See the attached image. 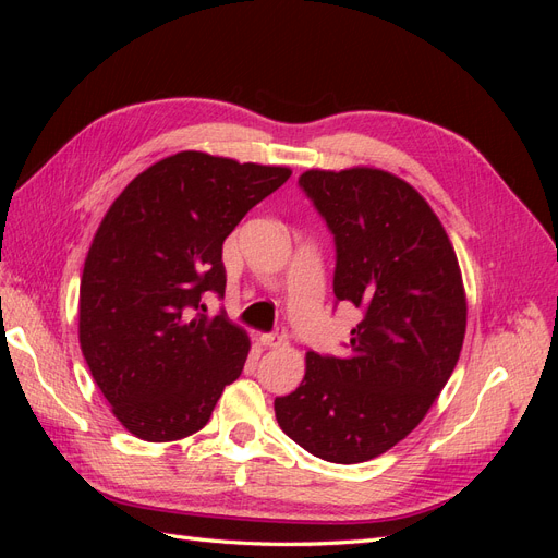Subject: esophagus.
<instances>
[{
	"label": "esophagus",
	"instance_id": "34e87169",
	"mask_svg": "<svg viewBox=\"0 0 558 558\" xmlns=\"http://www.w3.org/2000/svg\"><path fill=\"white\" fill-rule=\"evenodd\" d=\"M286 340H289V337H286V332H283V330L260 335V342H263L265 347H269V349H279V347H283V344H286Z\"/></svg>",
	"mask_w": 558,
	"mask_h": 558
}]
</instances>
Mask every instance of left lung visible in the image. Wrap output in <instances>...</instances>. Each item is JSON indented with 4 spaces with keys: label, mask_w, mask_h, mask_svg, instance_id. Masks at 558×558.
<instances>
[{
    "label": "left lung",
    "mask_w": 558,
    "mask_h": 558,
    "mask_svg": "<svg viewBox=\"0 0 558 558\" xmlns=\"http://www.w3.org/2000/svg\"><path fill=\"white\" fill-rule=\"evenodd\" d=\"M300 185L335 234V298L365 312L342 359L307 351L305 377L275 400L279 428L330 463H363L404 440L459 363L468 300L459 258L414 185L356 165Z\"/></svg>",
    "instance_id": "1"
}]
</instances>
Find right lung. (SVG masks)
Instances as JSON below:
<instances>
[{
	"label": "right lung",
	"mask_w": 558,
	"mask_h": 558,
	"mask_svg": "<svg viewBox=\"0 0 558 558\" xmlns=\"http://www.w3.org/2000/svg\"><path fill=\"white\" fill-rule=\"evenodd\" d=\"M289 177L283 165L181 150L107 209L83 263L78 344L113 416L140 440L197 433L242 375L246 330L199 314V300L226 293V238Z\"/></svg>",
	"instance_id": "obj_1"
}]
</instances>
